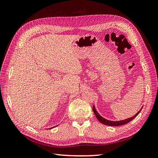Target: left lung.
I'll return each instance as SVG.
<instances>
[{
    "label": "left lung",
    "mask_w": 158,
    "mask_h": 158,
    "mask_svg": "<svg viewBox=\"0 0 158 158\" xmlns=\"http://www.w3.org/2000/svg\"><path fill=\"white\" fill-rule=\"evenodd\" d=\"M142 107L140 109V110L139 111H138L136 114H135L133 117H131L130 118H126L125 119V120H122V121H109V120H107V119H106L105 118H103V117H102L100 114L98 113V111H96V109H95V106H93V111L95 114V117H96V118H98V120L102 124H103V125H107V126H113V127H117V126H121V125H125V124L129 123L130 121H131L132 119L135 118L138 114L140 113V111L142 110Z\"/></svg>",
    "instance_id": "left-lung-1"
}]
</instances>
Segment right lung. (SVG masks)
I'll return each instance as SVG.
<instances>
[{
	"mask_svg": "<svg viewBox=\"0 0 158 158\" xmlns=\"http://www.w3.org/2000/svg\"><path fill=\"white\" fill-rule=\"evenodd\" d=\"M56 127V126H55ZM52 127V128H54V127ZM51 128H49V129H51Z\"/></svg>",
	"mask_w": 158,
	"mask_h": 158,
	"instance_id": "right-lung-1",
	"label": "right lung"
}]
</instances>
